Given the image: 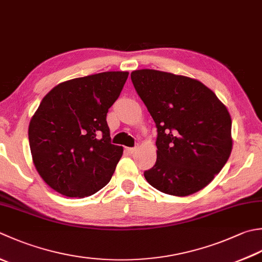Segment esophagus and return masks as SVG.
Masks as SVG:
<instances>
[{
	"instance_id": "1",
	"label": "esophagus",
	"mask_w": 262,
	"mask_h": 262,
	"mask_svg": "<svg viewBox=\"0 0 262 262\" xmlns=\"http://www.w3.org/2000/svg\"><path fill=\"white\" fill-rule=\"evenodd\" d=\"M126 151H127L128 153H130V155H133V153H134V152L136 151V147H127Z\"/></svg>"
}]
</instances>
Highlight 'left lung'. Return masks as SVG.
Masks as SVG:
<instances>
[{"label": "left lung", "instance_id": "1", "mask_svg": "<svg viewBox=\"0 0 262 262\" xmlns=\"http://www.w3.org/2000/svg\"><path fill=\"white\" fill-rule=\"evenodd\" d=\"M130 77L158 132L156 165L144 172L147 183L175 196L201 191L232 152L227 107L209 87L186 76L141 69Z\"/></svg>", "mask_w": 262, "mask_h": 262}]
</instances>
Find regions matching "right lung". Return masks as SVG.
I'll list each match as a JSON object with an SVG mask.
<instances>
[{
	"instance_id": "obj_1",
	"label": "right lung",
	"mask_w": 262,
	"mask_h": 262,
	"mask_svg": "<svg viewBox=\"0 0 262 262\" xmlns=\"http://www.w3.org/2000/svg\"><path fill=\"white\" fill-rule=\"evenodd\" d=\"M127 71H105L63 81L46 94L28 127L36 170L62 195L86 198L103 188L124 148L111 144L106 114Z\"/></svg>"
}]
</instances>
